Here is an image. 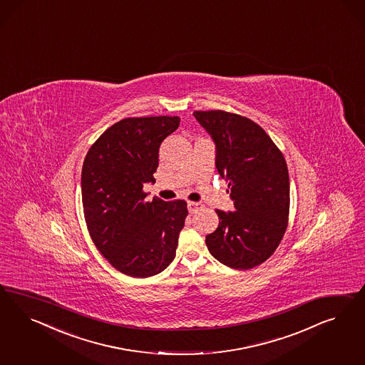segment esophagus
<instances>
[{"label":"esophagus","instance_id":"obj_1","mask_svg":"<svg viewBox=\"0 0 365 365\" xmlns=\"http://www.w3.org/2000/svg\"><path fill=\"white\" fill-rule=\"evenodd\" d=\"M202 207H203V206H202V203H199V202H188L187 203L188 212H191V214L197 212V211L200 210Z\"/></svg>","mask_w":365,"mask_h":365}]
</instances>
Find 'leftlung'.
I'll return each mask as SVG.
<instances>
[{
  "mask_svg": "<svg viewBox=\"0 0 365 365\" xmlns=\"http://www.w3.org/2000/svg\"><path fill=\"white\" fill-rule=\"evenodd\" d=\"M215 144V167L229 182L234 211L217 210L220 225L206 235L210 255L247 270L276 252L287 226L289 173L282 153L257 123L225 110L192 113Z\"/></svg>",
  "mask_w": 365,
  "mask_h": 365,
  "instance_id": "8db88e82",
  "label": "left lung"
}]
</instances>
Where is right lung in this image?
<instances>
[{
	"label": "right lung",
	"mask_w": 365,
	"mask_h": 365,
	"mask_svg": "<svg viewBox=\"0 0 365 365\" xmlns=\"http://www.w3.org/2000/svg\"><path fill=\"white\" fill-rule=\"evenodd\" d=\"M179 123L178 116L123 119L101 133L84 159L81 197L91 238L127 276H155L175 258L187 203L145 202L143 186L155 183L160 144Z\"/></svg>",
	"instance_id": "add662e5"
}]
</instances>
